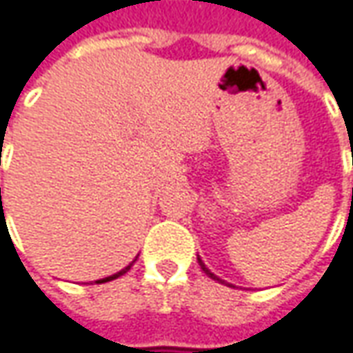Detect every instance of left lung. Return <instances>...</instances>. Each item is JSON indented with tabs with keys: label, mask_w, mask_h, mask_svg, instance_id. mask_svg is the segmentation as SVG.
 <instances>
[{
	"label": "left lung",
	"mask_w": 353,
	"mask_h": 353,
	"mask_svg": "<svg viewBox=\"0 0 353 353\" xmlns=\"http://www.w3.org/2000/svg\"><path fill=\"white\" fill-rule=\"evenodd\" d=\"M197 263H199V267H201V270L205 272L209 279H213V281H217V283H221V284H227V283H225V281H221V279H219L217 274H213V272H211V270H209V268L205 267V263H203V261H201L199 256H197Z\"/></svg>",
	"instance_id": "1"
}]
</instances>
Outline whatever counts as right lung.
I'll list each match as a JSON object with an SVG mask.
<instances>
[{
	"label": "right lung",
	"instance_id": "add662e5",
	"mask_svg": "<svg viewBox=\"0 0 353 353\" xmlns=\"http://www.w3.org/2000/svg\"><path fill=\"white\" fill-rule=\"evenodd\" d=\"M1 192V190H0ZM136 259H138V256H136ZM136 259H134V261H132L130 265H128V267H124L122 268V270H120V272H116V274H112V276H106V279H100V281H97V283H108V281H114V279H118V276H122V274H126V272H128V270H130L132 268V265H134V263H136Z\"/></svg>",
	"mask_w": 353,
	"mask_h": 353
}]
</instances>
